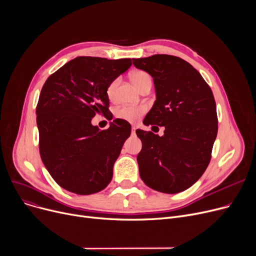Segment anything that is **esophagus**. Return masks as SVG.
Masks as SVG:
<instances>
[{
  "label": "esophagus",
  "mask_w": 256,
  "mask_h": 256,
  "mask_svg": "<svg viewBox=\"0 0 256 256\" xmlns=\"http://www.w3.org/2000/svg\"><path fill=\"white\" fill-rule=\"evenodd\" d=\"M136 130H137V126L136 124H132V134H135Z\"/></svg>",
  "instance_id": "1"
}]
</instances>
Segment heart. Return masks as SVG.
<instances>
[{
    "mask_svg": "<svg viewBox=\"0 0 256 256\" xmlns=\"http://www.w3.org/2000/svg\"><path fill=\"white\" fill-rule=\"evenodd\" d=\"M130 78L137 88H139L143 83L146 82V80H152L150 76L143 70L134 72L130 74ZM117 85H118V78L114 80L106 89V96L110 100H114L115 98ZM144 112H145V108L143 106H124L116 110V116L120 119H124L132 122V121H136L137 119H139Z\"/></svg>",
    "mask_w": 256,
    "mask_h": 256,
    "instance_id": "obj_1",
    "label": "heart"
}]
</instances>
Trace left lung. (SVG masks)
Instances as JSON below:
<instances>
[{
  "instance_id": "obj_1",
  "label": "left lung",
  "mask_w": 256,
  "mask_h": 256,
  "mask_svg": "<svg viewBox=\"0 0 256 256\" xmlns=\"http://www.w3.org/2000/svg\"><path fill=\"white\" fill-rule=\"evenodd\" d=\"M154 78L156 102L144 124L164 126L158 136L136 130L140 178L152 189L176 194L194 184L208 166L218 132L216 102L204 78L186 61L170 55L132 59Z\"/></svg>"
}]
</instances>
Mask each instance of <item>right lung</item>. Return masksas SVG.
I'll list each match as a JSON object with an SVG mask.
<instances>
[{"instance_id": "1", "label": "right lung", "mask_w": 256, "mask_h": 256, "mask_svg": "<svg viewBox=\"0 0 256 256\" xmlns=\"http://www.w3.org/2000/svg\"><path fill=\"white\" fill-rule=\"evenodd\" d=\"M130 65V59L76 57L46 80L36 108L39 152L63 189L90 195L110 184L130 126L115 119L102 130L91 120L108 111L106 89Z\"/></svg>"}]
</instances>
